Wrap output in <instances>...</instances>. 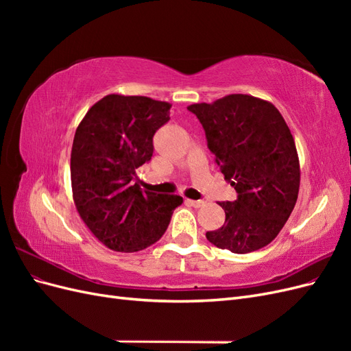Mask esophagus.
Returning <instances> with one entry per match:
<instances>
[{
  "label": "esophagus",
  "mask_w": 351,
  "mask_h": 351,
  "mask_svg": "<svg viewBox=\"0 0 351 351\" xmlns=\"http://www.w3.org/2000/svg\"><path fill=\"white\" fill-rule=\"evenodd\" d=\"M187 204H190L192 206H195V208H202L205 205V202L204 200H193V199H187Z\"/></svg>",
  "instance_id": "obj_1"
}]
</instances>
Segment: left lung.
I'll list each match as a JSON object with an SVG mask.
<instances>
[{
    "label": "left lung",
    "mask_w": 351,
    "mask_h": 351,
    "mask_svg": "<svg viewBox=\"0 0 351 351\" xmlns=\"http://www.w3.org/2000/svg\"><path fill=\"white\" fill-rule=\"evenodd\" d=\"M187 110L204 125L215 164L237 192L234 202H218L226 222L206 239L240 254L268 246L289 219L300 187L299 155L281 112L269 101L243 93Z\"/></svg>",
    "instance_id": "obj_1"
}]
</instances>
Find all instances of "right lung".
I'll return each mask as SVG.
<instances>
[{
    "label": "right lung",
    "mask_w": 351,
    "mask_h": 351,
    "mask_svg": "<svg viewBox=\"0 0 351 351\" xmlns=\"http://www.w3.org/2000/svg\"><path fill=\"white\" fill-rule=\"evenodd\" d=\"M171 104L111 93L93 104L71 146L73 200L80 218L104 246L139 252L162 237L177 195L142 192L136 168L151 159L152 137L169 120Z\"/></svg>",
    "instance_id": "obj_1"
}]
</instances>
